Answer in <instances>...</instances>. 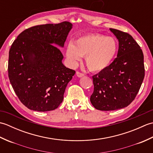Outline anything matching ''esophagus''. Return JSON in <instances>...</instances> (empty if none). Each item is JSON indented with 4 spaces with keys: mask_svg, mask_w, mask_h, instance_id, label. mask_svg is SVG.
Returning <instances> with one entry per match:
<instances>
[{
    "mask_svg": "<svg viewBox=\"0 0 153 153\" xmlns=\"http://www.w3.org/2000/svg\"><path fill=\"white\" fill-rule=\"evenodd\" d=\"M76 76L78 77H82L83 76H84V74L79 72V71H76Z\"/></svg>",
    "mask_w": 153,
    "mask_h": 153,
    "instance_id": "1",
    "label": "esophagus"
}]
</instances>
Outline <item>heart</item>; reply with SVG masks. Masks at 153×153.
Segmentation results:
<instances>
[{
  "label": "heart",
  "instance_id": "b5f03b06",
  "mask_svg": "<svg viewBox=\"0 0 153 153\" xmlns=\"http://www.w3.org/2000/svg\"><path fill=\"white\" fill-rule=\"evenodd\" d=\"M117 51L118 44L113 37L93 33L77 38L74 43H68L66 55L72 66L76 65L82 56H85V64L88 69L94 72H99L110 66Z\"/></svg>",
  "mask_w": 153,
  "mask_h": 153
}]
</instances>
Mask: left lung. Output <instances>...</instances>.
I'll list each match as a JSON object with an SVG mask.
<instances>
[{"label": "left lung", "mask_w": 153, "mask_h": 153, "mask_svg": "<svg viewBox=\"0 0 153 153\" xmlns=\"http://www.w3.org/2000/svg\"><path fill=\"white\" fill-rule=\"evenodd\" d=\"M119 42L117 58L103 71L93 76L90 100L97 110H115L128 106L135 98L145 76L141 47L128 33L110 29Z\"/></svg>", "instance_id": "8db88e82"}]
</instances>
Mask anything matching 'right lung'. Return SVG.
Returning a JSON list of instances; mask_svg holds the SVG:
<instances>
[{
  "mask_svg": "<svg viewBox=\"0 0 153 153\" xmlns=\"http://www.w3.org/2000/svg\"><path fill=\"white\" fill-rule=\"evenodd\" d=\"M72 28L68 22L22 31L9 51L8 77L23 105L39 112L57 108L76 71L62 64L63 47Z\"/></svg>",
  "mask_w": 153,
  "mask_h": 153,
  "instance_id": "right-lung-1",
  "label": "right lung"
}]
</instances>
